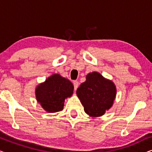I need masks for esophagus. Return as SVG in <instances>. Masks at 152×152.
Wrapping results in <instances>:
<instances>
[{"mask_svg":"<svg viewBox=\"0 0 152 152\" xmlns=\"http://www.w3.org/2000/svg\"><path fill=\"white\" fill-rule=\"evenodd\" d=\"M73 85H74V89L75 90H77V88L79 86V82L77 81H74Z\"/></svg>","mask_w":152,"mask_h":152,"instance_id":"1","label":"esophagus"}]
</instances>
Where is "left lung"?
Instances as JSON below:
<instances>
[{
	"label": "left lung",
	"instance_id": "obj_1",
	"mask_svg": "<svg viewBox=\"0 0 152 152\" xmlns=\"http://www.w3.org/2000/svg\"><path fill=\"white\" fill-rule=\"evenodd\" d=\"M86 78L77 89V95L84 106L85 113L91 117L103 115L112 107L115 98V84L97 72L88 73Z\"/></svg>",
	"mask_w": 152,
	"mask_h": 152
}]
</instances>
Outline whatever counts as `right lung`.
Masks as SVG:
<instances>
[{
    "label": "right lung",
    "mask_w": 152,
    "mask_h": 152,
    "mask_svg": "<svg viewBox=\"0 0 152 152\" xmlns=\"http://www.w3.org/2000/svg\"><path fill=\"white\" fill-rule=\"evenodd\" d=\"M73 90V85L68 79L54 74L37 86L35 94L37 102L45 111L55 113L64 109V101L71 97Z\"/></svg>",
    "instance_id": "obj_1"
}]
</instances>
